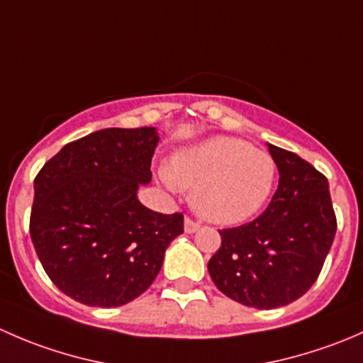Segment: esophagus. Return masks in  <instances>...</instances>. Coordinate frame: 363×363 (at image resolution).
<instances>
[{"label": "esophagus", "instance_id": "34e87169", "mask_svg": "<svg viewBox=\"0 0 363 363\" xmlns=\"http://www.w3.org/2000/svg\"><path fill=\"white\" fill-rule=\"evenodd\" d=\"M199 230H200L199 223L193 221V219H189V218L184 219V232L186 233H195V232H199Z\"/></svg>", "mask_w": 363, "mask_h": 363}]
</instances>
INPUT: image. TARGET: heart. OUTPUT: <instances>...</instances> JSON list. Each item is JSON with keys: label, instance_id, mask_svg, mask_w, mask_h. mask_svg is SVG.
Returning a JSON list of instances; mask_svg holds the SVG:
<instances>
[{"label": "heart", "instance_id": "1", "mask_svg": "<svg viewBox=\"0 0 363 363\" xmlns=\"http://www.w3.org/2000/svg\"><path fill=\"white\" fill-rule=\"evenodd\" d=\"M272 156L235 137H214L175 152L161 179L170 189H193V207L218 225L247 221L272 195Z\"/></svg>", "mask_w": 363, "mask_h": 363}]
</instances>
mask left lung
<instances>
[{
	"label": "left lung",
	"mask_w": 363,
	"mask_h": 363,
	"mask_svg": "<svg viewBox=\"0 0 363 363\" xmlns=\"http://www.w3.org/2000/svg\"><path fill=\"white\" fill-rule=\"evenodd\" d=\"M267 145L279 170L272 202L247 225L219 230L221 247L207 265L221 294L256 309L288 306L306 294L337 230L327 177L295 152Z\"/></svg>",
	"instance_id": "1"
}]
</instances>
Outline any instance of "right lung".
Listing matches in <instances>:
<instances>
[{"label": "right lung", "mask_w": 363, "mask_h": 363, "mask_svg": "<svg viewBox=\"0 0 363 363\" xmlns=\"http://www.w3.org/2000/svg\"><path fill=\"white\" fill-rule=\"evenodd\" d=\"M158 130L105 128L65 145L35 179L33 246L65 295L93 307L140 296L184 230V216L140 203L151 182Z\"/></svg>", "instance_id": "obj_1"}]
</instances>
